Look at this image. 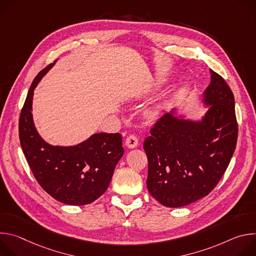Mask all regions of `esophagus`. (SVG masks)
Instances as JSON below:
<instances>
[{
	"label": "esophagus",
	"mask_w": 256,
	"mask_h": 256,
	"mask_svg": "<svg viewBox=\"0 0 256 256\" xmlns=\"http://www.w3.org/2000/svg\"><path fill=\"white\" fill-rule=\"evenodd\" d=\"M138 144V140L134 134H130L126 140V146L128 148L134 149Z\"/></svg>",
	"instance_id": "esophagus-1"
}]
</instances>
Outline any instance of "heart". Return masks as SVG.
Instances as JSON below:
<instances>
[{
    "label": "heart",
    "instance_id": "b5f03b06",
    "mask_svg": "<svg viewBox=\"0 0 256 256\" xmlns=\"http://www.w3.org/2000/svg\"><path fill=\"white\" fill-rule=\"evenodd\" d=\"M158 112H159V108H158V107H153V108H151L150 110L148 112L149 118H154V116L158 114Z\"/></svg>",
    "mask_w": 256,
    "mask_h": 256
}]
</instances>
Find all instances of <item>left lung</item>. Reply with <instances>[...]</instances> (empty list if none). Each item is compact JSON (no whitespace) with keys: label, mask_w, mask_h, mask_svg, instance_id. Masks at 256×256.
<instances>
[{"label":"left lung","mask_w":256,"mask_h":256,"mask_svg":"<svg viewBox=\"0 0 256 256\" xmlns=\"http://www.w3.org/2000/svg\"><path fill=\"white\" fill-rule=\"evenodd\" d=\"M204 91L208 110L200 122L163 114L144 142L148 157L147 188L168 208L188 206L208 196L234 154L238 124L230 87L212 70Z\"/></svg>","instance_id":"obj_1"}]
</instances>
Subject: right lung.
<instances>
[{
    "label": "right lung",
    "mask_w": 256,
    "mask_h": 256,
    "mask_svg": "<svg viewBox=\"0 0 256 256\" xmlns=\"http://www.w3.org/2000/svg\"><path fill=\"white\" fill-rule=\"evenodd\" d=\"M48 64L33 80L19 118V138L27 163L40 186L56 200L84 206L107 190L114 168L124 156L120 134L100 132L72 147L46 142L32 120V97Z\"/></svg>",
    "instance_id": "obj_1"
}]
</instances>
